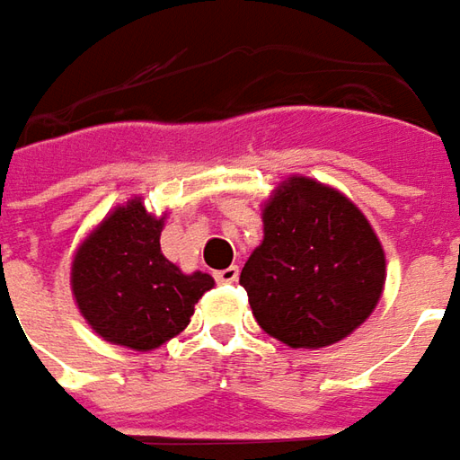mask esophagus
<instances>
[{"mask_svg":"<svg viewBox=\"0 0 460 460\" xmlns=\"http://www.w3.org/2000/svg\"><path fill=\"white\" fill-rule=\"evenodd\" d=\"M214 279H217L218 284H234L236 279H239V267H226V270H218L217 274H214Z\"/></svg>","mask_w":460,"mask_h":460,"instance_id":"esophagus-1","label":"esophagus"}]
</instances>
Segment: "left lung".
Listing matches in <instances>:
<instances>
[{"label": "left lung", "mask_w": 460, "mask_h": 460, "mask_svg": "<svg viewBox=\"0 0 460 460\" xmlns=\"http://www.w3.org/2000/svg\"><path fill=\"white\" fill-rule=\"evenodd\" d=\"M261 218L264 242L239 277L259 327L307 349L358 330L385 284V252L360 208L314 178L292 176Z\"/></svg>", "instance_id": "8db88e82"}]
</instances>
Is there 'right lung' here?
<instances>
[{
  "label": "right lung",
  "mask_w": 460,
  "mask_h": 460,
  "mask_svg": "<svg viewBox=\"0 0 460 460\" xmlns=\"http://www.w3.org/2000/svg\"><path fill=\"white\" fill-rule=\"evenodd\" d=\"M165 217L130 199L102 218L73 259V295L87 324L123 348H161L186 330L193 305L214 287L204 271L183 274L161 252Z\"/></svg>",
  "instance_id": "obj_1"
}]
</instances>
